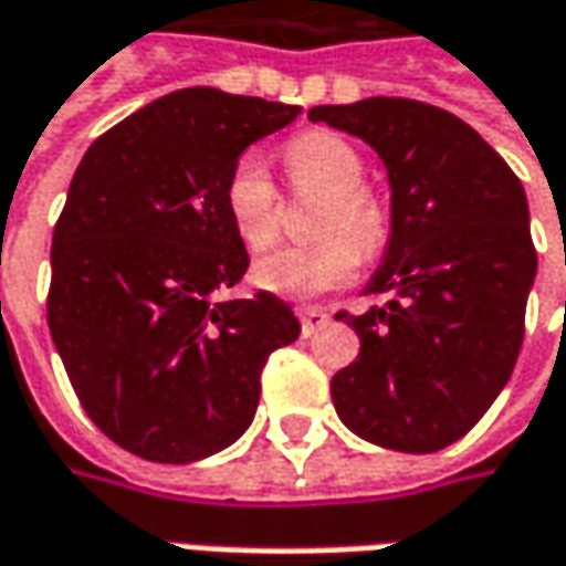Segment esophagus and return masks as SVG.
Instances as JSON below:
<instances>
[{
    "label": "esophagus",
    "instance_id": "esophagus-1",
    "mask_svg": "<svg viewBox=\"0 0 566 566\" xmlns=\"http://www.w3.org/2000/svg\"><path fill=\"white\" fill-rule=\"evenodd\" d=\"M297 319H301V329H304V335H313L319 326H326L329 313H326L323 307H297Z\"/></svg>",
    "mask_w": 566,
    "mask_h": 566
}]
</instances>
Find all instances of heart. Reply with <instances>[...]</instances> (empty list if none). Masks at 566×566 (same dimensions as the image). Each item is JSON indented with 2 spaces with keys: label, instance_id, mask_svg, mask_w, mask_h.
Here are the masks:
<instances>
[{
  "label": "heart",
  "instance_id": "heart-1",
  "mask_svg": "<svg viewBox=\"0 0 566 566\" xmlns=\"http://www.w3.org/2000/svg\"><path fill=\"white\" fill-rule=\"evenodd\" d=\"M284 167L294 192L326 202L316 211L310 247H282L253 269L259 287L282 297H316L348 284L360 269V253H380L389 218L380 199L364 186L367 167L352 142L335 133H304L284 145ZM224 211L247 250H269L282 234V199L256 151L234 160L224 180Z\"/></svg>",
  "mask_w": 566,
  "mask_h": 566
}]
</instances>
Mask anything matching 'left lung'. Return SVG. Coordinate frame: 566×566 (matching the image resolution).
<instances>
[{
	"label": "left lung",
	"instance_id": "obj_1",
	"mask_svg": "<svg viewBox=\"0 0 566 566\" xmlns=\"http://www.w3.org/2000/svg\"><path fill=\"white\" fill-rule=\"evenodd\" d=\"M364 138L392 186V237L367 284V313L338 310L360 338L332 377V406L357 437L437 453L501 396L526 335L535 247L520 177L453 113L411 97L313 107Z\"/></svg>",
	"mask_w": 566,
	"mask_h": 566
}]
</instances>
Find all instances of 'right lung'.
<instances>
[{
  "instance_id": "add662e5",
  "label": "right lung",
  "mask_w": 566,
  "mask_h": 566,
  "mask_svg": "<svg viewBox=\"0 0 566 566\" xmlns=\"http://www.w3.org/2000/svg\"><path fill=\"white\" fill-rule=\"evenodd\" d=\"M297 113L184 87L94 138L69 184L46 323L87 418L133 455L180 465L231 447L269 355L301 335L272 291L221 297L250 269L228 170Z\"/></svg>"
}]
</instances>
